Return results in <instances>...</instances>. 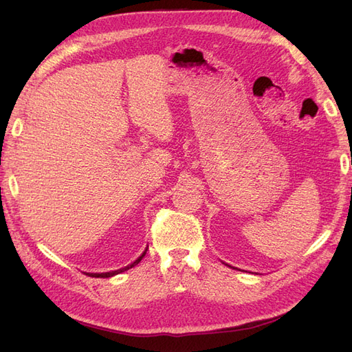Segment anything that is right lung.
<instances>
[{"label":"right lung","mask_w":352,"mask_h":352,"mask_svg":"<svg viewBox=\"0 0 352 352\" xmlns=\"http://www.w3.org/2000/svg\"><path fill=\"white\" fill-rule=\"evenodd\" d=\"M148 250V248H146ZM146 250L142 252V255L138 260H135L132 264H129V265H126V267H123V269H119V270H114V272H107V273H91V276L92 278H111V276H114V274H119V273H122V272H126V270H129V269H132V267H135V265L140 263L144 257H145V254H146ZM89 274V273H88Z\"/></svg>","instance_id":"right-lung-1"}]
</instances>
